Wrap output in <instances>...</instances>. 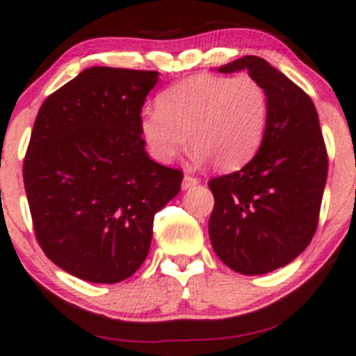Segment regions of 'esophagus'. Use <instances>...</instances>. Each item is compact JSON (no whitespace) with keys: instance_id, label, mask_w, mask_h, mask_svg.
Masks as SVG:
<instances>
[{"instance_id":"esophagus-1","label":"esophagus","mask_w":356,"mask_h":356,"mask_svg":"<svg viewBox=\"0 0 356 356\" xmlns=\"http://www.w3.org/2000/svg\"><path fill=\"white\" fill-rule=\"evenodd\" d=\"M199 184V179L197 177H193V175L186 174L184 175V181H182V189H191V187L197 186Z\"/></svg>"}]
</instances>
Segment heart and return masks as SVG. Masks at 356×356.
<instances>
[{
	"mask_svg": "<svg viewBox=\"0 0 356 356\" xmlns=\"http://www.w3.org/2000/svg\"><path fill=\"white\" fill-rule=\"evenodd\" d=\"M268 96L250 76H194L160 92L157 109L140 115L148 154L169 163L186 148L187 135L199 162L214 170L243 167L267 134Z\"/></svg>",
	"mask_w": 356,
	"mask_h": 356,
	"instance_id": "b5f03b06",
	"label": "heart"
}]
</instances>
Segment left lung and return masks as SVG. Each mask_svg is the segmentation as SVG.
<instances>
[{
    "mask_svg": "<svg viewBox=\"0 0 356 356\" xmlns=\"http://www.w3.org/2000/svg\"><path fill=\"white\" fill-rule=\"evenodd\" d=\"M220 72L247 70L268 96V124L247 165L209 181V238L232 270L261 275L291 264L318 228L327 154L311 97L267 60L245 56Z\"/></svg>",
    "mask_w": 356,
    "mask_h": 356,
    "instance_id": "8db88e82",
    "label": "left lung"
}]
</instances>
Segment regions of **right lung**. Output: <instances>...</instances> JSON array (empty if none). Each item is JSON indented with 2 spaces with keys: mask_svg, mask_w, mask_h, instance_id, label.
<instances>
[{
  "mask_svg": "<svg viewBox=\"0 0 356 356\" xmlns=\"http://www.w3.org/2000/svg\"><path fill=\"white\" fill-rule=\"evenodd\" d=\"M155 70L89 67L42 104L23 162L35 236L77 279L116 284L150 250L182 172L154 162L138 120Z\"/></svg>",
  "mask_w": 356,
  "mask_h": 356,
  "instance_id": "right-lung-1",
  "label": "right lung"
}]
</instances>
